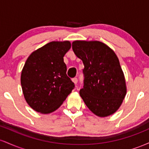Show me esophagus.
Listing matches in <instances>:
<instances>
[{
    "instance_id": "34e87169",
    "label": "esophagus",
    "mask_w": 149,
    "mask_h": 149,
    "mask_svg": "<svg viewBox=\"0 0 149 149\" xmlns=\"http://www.w3.org/2000/svg\"><path fill=\"white\" fill-rule=\"evenodd\" d=\"M72 81L74 83V84H76L77 82H78V79H77V78H72Z\"/></svg>"
}]
</instances>
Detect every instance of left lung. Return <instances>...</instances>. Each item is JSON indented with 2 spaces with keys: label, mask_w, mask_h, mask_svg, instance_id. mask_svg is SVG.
Returning <instances> with one entry per match:
<instances>
[{
  "label": "left lung",
  "mask_w": 149,
  "mask_h": 149,
  "mask_svg": "<svg viewBox=\"0 0 149 149\" xmlns=\"http://www.w3.org/2000/svg\"><path fill=\"white\" fill-rule=\"evenodd\" d=\"M72 48L84 64V85L80 95L85 105L99 117L113 114L127 93L125 78L116 53L97 40H75Z\"/></svg>",
  "instance_id": "8db88e82"
}]
</instances>
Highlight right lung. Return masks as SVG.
<instances>
[{
    "label": "right lung",
    "mask_w": 149,
    "mask_h": 149,
    "mask_svg": "<svg viewBox=\"0 0 149 149\" xmlns=\"http://www.w3.org/2000/svg\"><path fill=\"white\" fill-rule=\"evenodd\" d=\"M71 47L69 40L52 41L27 58L21 85L26 102L36 111L47 114L56 111L74 88L64 62Z\"/></svg>",
    "instance_id": "obj_1"
}]
</instances>
